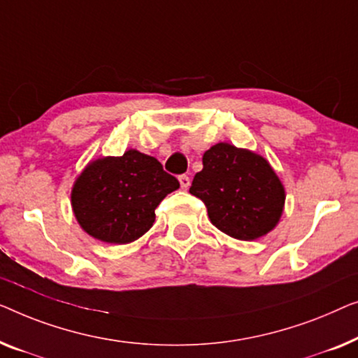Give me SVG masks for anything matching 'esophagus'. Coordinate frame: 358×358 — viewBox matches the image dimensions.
Here are the masks:
<instances>
[{
    "mask_svg": "<svg viewBox=\"0 0 358 358\" xmlns=\"http://www.w3.org/2000/svg\"><path fill=\"white\" fill-rule=\"evenodd\" d=\"M178 181H180L181 188H183V189H188V186L191 185V180H189L188 175H180V177H178Z\"/></svg>",
    "mask_w": 358,
    "mask_h": 358,
    "instance_id": "1",
    "label": "esophagus"
}]
</instances>
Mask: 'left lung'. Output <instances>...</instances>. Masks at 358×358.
Returning <instances> with one entry per match:
<instances>
[{
	"label": "left lung",
	"mask_w": 358,
	"mask_h": 358,
	"mask_svg": "<svg viewBox=\"0 0 358 358\" xmlns=\"http://www.w3.org/2000/svg\"><path fill=\"white\" fill-rule=\"evenodd\" d=\"M189 193L208 208L210 222L238 240H256L278 225L285 191L268 160L219 143L206 150Z\"/></svg>",
	"instance_id": "left-lung-1"
}]
</instances>
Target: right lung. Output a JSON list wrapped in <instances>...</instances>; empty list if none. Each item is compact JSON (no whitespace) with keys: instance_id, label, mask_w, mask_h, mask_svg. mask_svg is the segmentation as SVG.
Wrapping results in <instances>:
<instances>
[{"instance_id":"right-lung-1","label":"right lung","mask_w":358,"mask_h":358,"mask_svg":"<svg viewBox=\"0 0 358 358\" xmlns=\"http://www.w3.org/2000/svg\"><path fill=\"white\" fill-rule=\"evenodd\" d=\"M180 183L155 157L129 149L122 157L90 162L74 181L73 213L84 231L124 245L152 227L155 208Z\"/></svg>"}]
</instances>
